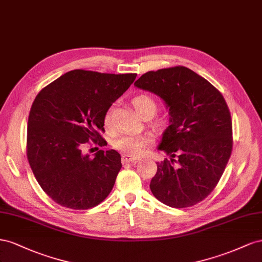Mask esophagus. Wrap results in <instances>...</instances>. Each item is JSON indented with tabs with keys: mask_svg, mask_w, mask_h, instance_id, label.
Returning a JSON list of instances; mask_svg holds the SVG:
<instances>
[{
	"mask_svg": "<svg viewBox=\"0 0 262 262\" xmlns=\"http://www.w3.org/2000/svg\"><path fill=\"white\" fill-rule=\"evenodd\" d=\"M138 159L135 158V157H132V156H128V155H123L122 156V162L123 163H129V162H134V161H137Z\"/></svg>",
	"mask_w": 262,
	"mask_h": 262,
	"instance_id": "esophagus-1",
	"label": "esophagus"
}]
</instances>
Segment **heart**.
Masks as SVG:
<instances>
[{
	"instance_id": "heart-1",
	"label": "heart",
	"mask_w": 262,
	"mask_h": 262,
	"mask_svg": "<svg viewBox=\"0 0 262 262\" xmlns=\"http://www.w3.org/2000/svg\"><path fill=\"white\" fill-rule=\"evenodd\" d=\"M132 104L137 113L143 118H150L157 111V103L151 96L139 94L132 100ZM105 123H110V113L105 115ZM161 122H156V125H160ZM151 144V139L144 135H132L126 134L114 140L113 146L123 151L124 154L137 157L145 151V149Z\"/></svg>"
}]
</instances>
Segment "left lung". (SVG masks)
Segmentation results:
<instances>
[{
	"mask_svg": "<svg viewBox=\"0 0 262 262\" xmlns=\"http://www.w3.org/2000/svg\"><path fill=\"white\" fill-rule=\"evenodd\" d=\"M135 86L160 96L169 108L170 125L158 149L170 159L157 162L152 194L170 207L195 205L217 185L233 150L225 99L206 79L182 66L146 72Z\"/></svg>",
	"mask_w": 262,
	"mask_h": 262,
	"instance_id": "8db88e82",
	"label": "left lung"
}]
</instances>
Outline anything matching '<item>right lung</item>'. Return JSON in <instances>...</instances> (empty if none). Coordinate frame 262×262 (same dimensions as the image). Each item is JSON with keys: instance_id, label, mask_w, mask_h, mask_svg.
<instances>
[{"instance_id": "add662e5", "label": "right lung", "mask_w": 262, "mask_h": 262, "mask_svg": "<svg viewBox=\"0 0 262 262\" xmlns=\"http://www.w3.org/2000/svg\"><path fill=\"white\" fill-rule=\"evenodd\" d=\"M136 76L77 69L37 94L28 116L27 159L37 182L59 205L88 210L113 189L121 155L99 150L91 159L82 148L90 140L103 145L107 111Z\"/></svg>"}]
</instances>
